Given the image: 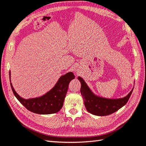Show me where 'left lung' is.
I'll list each match as a JSON object with an SVG mask.
<instances>
[{"label":"left lung","instance_id":"obj_1","mask_svg":"<svg viewBox=\"0 0 146 146\" xmlns=\"http://www.w3.org/2000/svg\"><path fill=\"white\" fill-rule=\"evenodd\" d=\"M78 79L81 84L80 93L87 111L96 115H108L117 111L126 104L133 91L132 89L127 96L121 99H106L95 95L82 77H78Z\"/></svg>","mask_w":146,"mask_h":146}]
</instances>
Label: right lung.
I'll use <instances>...</instances> for the list:
<instances>
[{
    "label": "right lung",
    "mask_w": 146,
    "mask_h": 146,
    "mask_svg": "<svg viewBox=\"0 0 146 146\" xmlns=\"http://www.w3.org/2000/svg\"><path fill=\"white\" fill-rule=\"evenodd\" d=\"M9 78L11 79V71ZM74 78L72 72H68L61 76L53 88L44 95L28 99L21 98L15 92L11 82V86L15 98L29 111L38 114H50L59 112L62 108L69 82Z\"/></svg>",
    "instance_id": "obj_1"
}]
</instances>
